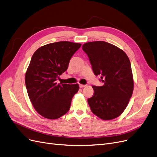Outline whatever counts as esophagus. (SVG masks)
<instances>
[{
	"label": "esophagus",
	"instance_id": "obj_1",
	"mask_svg": "<svg viewBox=\"0 0 157 157\" xmlns=\"http://www.w3.org/2000/svg\"><path fill=\"white\" fill-rule=\"evenodd\" d=\"M86 85H83V84H79V87L80 88H83L84 87H85Z\"/></svg>",
	"mask_w": 157,
	"mask_h": 157
}]
</instances>
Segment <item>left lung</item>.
<instances>
[{
	"instance_id": "left-lung-1",
	"label": "left lung",
	"mask_w": 157,
	"mask_h": 157,
	"mask_svg": "<svg viewBox=\"0 0 157 157\" xmlns=\"http://www.w3.org/2000/svg\"><path fill=\"white\" fill-rule=\"evenodd\" d=\"M87 53L96 75H100L104 85L93 86L94 94L88 98L92 112L103 120H112L122 114L134 90L130 60L124 51L104 41L85 43Z\"/></svg>"
}]
</instances>
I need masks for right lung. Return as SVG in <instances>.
<instances>
[{
    "instance_id": "1",
    "label": "right lung",
    "mask_w": 157,
    "mask_h": 157,
    "mask_svg": "<svg viewBox=\"0 0 157 157\" xmlns=\"http://www.w3.org/2000/svg\"><path fill=\"white\" fill-rule=\"evenodd\" d=\"M81 45L57 42L43 45L33 54L25 74V85L34 108L42 117L57 119L70 109L79 85L56 81L67 70L70 59Z\"/></svg>"
}]
</instances>
